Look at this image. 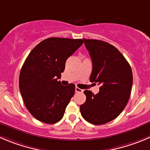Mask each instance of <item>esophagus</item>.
<instances>
[{
  "label": "esophagus",
  "instance_id": "esophagus-1",
  "mask_svg": "<svg viewBox=\"0 0 150 150\" xmlns=\"http://www.w3.org/2000/svg\"><path fill=\"white\" fill-rule=\"evenodd\" d=\"M75 91H76V93H82L83 91H82V89H80V88L76 87V88H75Z\"/></svg>",
  "mask_w": 150,
  "mask_h": 150
}]
</instances>
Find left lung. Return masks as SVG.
I'll return each instance as SVG.
<instances>
[{
	"label": "left lung",
	"mask_w": 150,
	"mask_h": 150,
	"mask_svg": "<svg viewBox=\"0 0 150 150\" xmlns=\"http://www.w3.org/2000/svg\"><path fill=\"white\" fill-rule=\"evenodd\" d=\"M92 59L90 81L100 85L94 94L85 90L86 101L80 105L82 117L95 125H105L119 116L127 104L132 85L131 67L120 51L110 43L83 39Z\"/></svg>",
	"instance_id": "left-lung-1"
}]
</instances>
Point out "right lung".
<instances>
[{"instance_id": "1", "label": "right lung", "mask_w": 150, "mask_h": 150, "mask_svg": "<svg viewBox=\"0 0 150 150\" xmlns=\"http://www.w3.org/2000/svg\"><path fill=\"white\" fill-rule=\"evenodd\" d=\"M83 43L82 39L50 38L37 45L24 62L19 88L25 106L35 119L55 124L63 117L75 85H61L65 62Z\"/></svg>"}]
</instances>
